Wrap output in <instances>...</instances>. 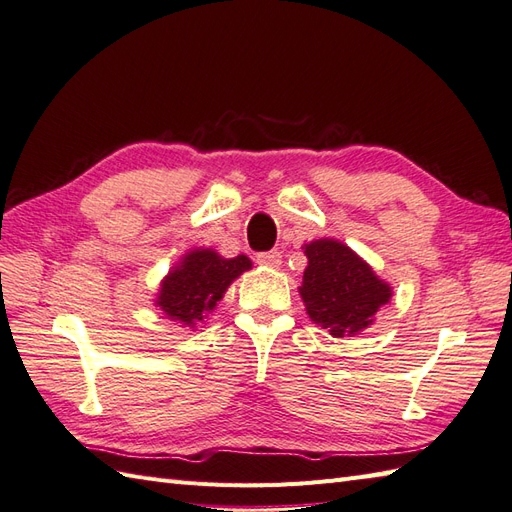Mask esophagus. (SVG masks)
I'll use <instances>...</instances> for the list:
<instances>
[{"mask_svg": "<svg viewBox=\"0 0 512 512\" xmlns=\"http://www.w3.org/2000/svg\"><path fill=\"white\" fill-rule=\"evenodd\" d=\"M256 262L262 267H271V269H277L282 265V252L280 250H271V252H260L256 256Z\"/></svg>", "mask_w": 512, "mask_h": 512, "instance_id": "1", "label": "esophagus"}]
</instances>
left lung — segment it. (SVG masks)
I'll return each mask as SVG.
<instances>
[{"label": "left lung", "instance_id": "8db88e82", "mask_svg": "<svg viewBox=\"0 0 512 512\" xmlns=\"http://www.w3.org/2000/svg\"><path fill=\"white\" fill-rule=\"evenodd\" d=\"M305 256L307 269L299 286L305 312L333 337L359 335L393 297L391 286L344 243H305Z\"/></svg>", "mask_w": 512, "mask_h": 512}]
</instances>
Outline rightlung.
<instances>
[{
    "instance_id": "1",
    "label": "right lung",
    "mask_w": 512,
    "mask_h": 512,
    "mask_svg": "<svg viewBox=\"0 0 512 512\" xmlns=\"http://www.w3.org/2000/svg\"><path fill=\"white\" fill-rule=\"evenodd\" d=\"M247 269H252V260L243 254L222 258L211 247L192 250L162 280L156 305L181 327L196 329Z\"/></svg>"
}]
</instances>
